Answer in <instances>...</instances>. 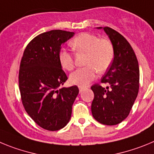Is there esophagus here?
Segmentation results:
<instances>
[{
	"instance_id": "1",
	"label": "esophagus",
	"mask_w": 154,
	"mask_h": 154,
	"mask_svg": "<svg viewBox=\"0 0 154 154\" xmlns=\"http://www.w3.org/2000/svg\"><path fill=\"white\" fill-rule=\"evenodd\" d=\"M79 90H80V92H82V91L84 89H85L86 87H84V86H79Z\"/></svg>"
}]
</instances>
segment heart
Listing matches in <instances>:
<instances>
[{
	"label": "heart",
	"instance_id": "heart-1",
	"mask_svg": "<svg viewBox=\"0 0 154 154\" xmlns=\"http://www.w3.org/2000/svg\"><path fill=\"white\" fill-rule=\"evenodd\" d=\"M70 45L77 52L86 53L85 67L77 69L70 76V83L77 85H86L96 77L97 71L104 72L110 67L114 59V48L111 41L100 38L90 33H82L70 41ZM58 59L63 68L72 70L75 67L73 54L61 49Z\"/></svg>",
	"mask_w": 154,
	"mask_h": 154
}]
</instances>
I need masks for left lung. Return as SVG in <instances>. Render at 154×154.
I'll list each match as a JSON object with an SVG mask.
<instances>
[{
  "label": "left lung",
  "mask_w": 154,
  "mask_h": 154,
  "mask_svg": "<svg viewBox=\"0 0 154 154\" xmlns=\"http://www.w3.org/2000/svg\"><path fill=\"white\" fill-rule=\"evenodd\" d=\"M101 28V27H100ZM114 48V59L102 84L91 86L94 98L91 104L93 117L104 125H116L127 117L140 87V70L137 59L130 43L123 35L109 27H103Z\"/></svg>",
  "instance_id": "obj_1"
}]
</instances>
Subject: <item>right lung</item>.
Masks as SVG:
<instances>
[{"mask_svg": "<svg viewBox=\"0 0 154 154\" xmlns=\"http://www.w3.org/2000/svg\"><path fill=\"white\" fill-rule=\"evenodd\" d=\"M74 33L53 30L37 35L23 51L19 70L22 104L36 124L55 131L67 125L79 89L77 86L58 89L67 80L58 54Z\"/></svg>", "mask_w": 154, "mask_h": 154, "instance_id": "add662e5", "label": "right lung"}]
</instances>
